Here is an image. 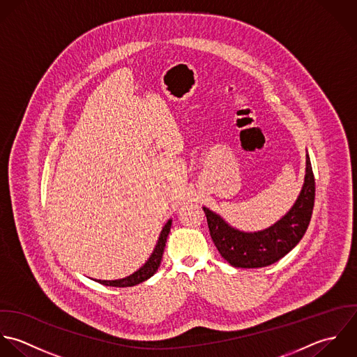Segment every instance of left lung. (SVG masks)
<instances>
[{
	"instance_id": "left-lung-1",
	"label": "left lung",
	"mask_w": 357,
	"mask_h": 357,
	"mask_svg": "<svg viewBox=\"0 0 357 357\" xmlns=\"http://www.w3.org/2000/svg\"><path fill=\"white\" fill-rule=\"evenodd\" d=\"M314 206V176L306 153L302 190L287 214L272 226L258 231H243L229 225L222 216L203 207L215 247L225 261L234 268H264L287 255L303 237Z\"/></svg>"
}]
</instances>
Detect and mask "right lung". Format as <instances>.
<instances>
[{
	"label": "right lung",
	"mask_w": 357,
	"mask_h": 357,
	"mask_svg": "<svg viewBox=\"0 0 357 357\" xmlns=\"http://www.w3.org/2000/svg\"><path fill=\"white\" fill-rule=\"evenodd\" d=\"M171 225H172V219H168V222L164 225V227L160 233V237L157 240L154 251L151 252L150 258L146 261V264L143 265L142 268H139L137 272H134L132 275H130L124 279H119V280H96L95 279V282H98L100 284L110 285V287H134V285L141 284L147 279H150L157 272V269L161 264L167 237L171 230Z\"/></svg>",
	"instance_id": "right-lung-1"
}]
</instances>
